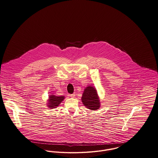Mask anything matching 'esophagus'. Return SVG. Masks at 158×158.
Returning a JSON list of instances; mask_svg holds the SVG:
<instances>
[{
	"instance_id": "obj_1",
	"label": "esophagus",
	"mask_w": 158,
	"mask_h": 158,
	"mask_svg": "<svg viewBox=\"0 0 158 158\" xmlns=\"http://www.w3.org/2000/svg\"><path fill=\"white\" fill-rule=\"evenodd\" d=\"M70 97H71V98H75V94H73L70 95Z\"/></svg>"
}]
</instances>
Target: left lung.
Returning a JSON list of instances; mask_svg holds the SVG:
<instances>
[{
	"mask_svg": "<svg viewBox=\"0 0 158 158\" xmlns=\"http://www.w3.org/2000/svg\"><path fill=\"white\" fill-rule=\"evenodd\" d=\"M81 101L84 106L92 110H96L100 107V102L97 90L93 86L86 87L82 95Z\"/></svg>",
	"mask_w": 158,
	"mask_h": 158,
	"instance_id": "obj_1",
	"label": "left lung"
}]
</instances>
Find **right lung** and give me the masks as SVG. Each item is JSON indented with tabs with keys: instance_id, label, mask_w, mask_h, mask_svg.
I'll use <instances>...</instances> for the list:
<instances>
[{
	"instance_id": "1",
	"label": "right lung",
	"mask_w": 158,
	"mask_h": 158,
	"mask_svg": "<svg viewBox=\"0 0 158 158\" xmlns=\"http://www.w3.org/2000/svg\"><path fill=\"white\" fill-rule=\"evenodd\" d=\"M64 99V97L63 96H56L54 95H50L49 97L48 103H47L48 107L49 109H54L60 104V103Z\"/></svg>"
}]
</instances>
